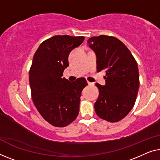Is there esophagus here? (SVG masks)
<instances>
[{"label":"esophagus","instance_id":"obj_1","mask_svg":"<svg viewBox=\"0 0 160 160\" xmlns=\"http://www.w3.org/2000/svg\"><path fill=\"white\" fill-rule=\"evenodd\" d=\"M88 84L89 85H92V82H88Z\"/></svg>","mask_w":160,"mask_h":160}]
</instances>
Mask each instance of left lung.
<instances>
[{
  "mask_svg": "<svg viewBox=\"0 0 160 160\" xmlns=\"http://www.w3.org/2000/svg\"><path fill=\"white\" fill-rule=\"evenodd\" d=\"M87 43L96 54L97 72L106 74V85L95 84L99 95L95 111L103 120L118 122L135 104L139 87L137 62L125 44L114 37H92Z\"/></svg>",
  "mask_w": 160,
  "mask_h": 160,
  "instance_id": "1",
  "label": "left lung"
}]
</instances>
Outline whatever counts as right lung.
I'll return each instance as SVG.
<instances>
[{"label":"right lung","instance_id":"right-lung-1","mask_svg":"<svg viewBox=\"0 0 160 160\" xmlns=\"http://www.w3.org/2000/svg\"><path fill=\"white\" fill-rule=\"evenodd\" d=\"M84 37L57 35L45 40L36 51L29 70L32 98L45 121L65 127L79 113L81 92L88 85L85 78L75 82L62 78L69 66L68 56L82 44Z\"/></svg>","mask_w":160,"mask_h":160}]
</instances>
